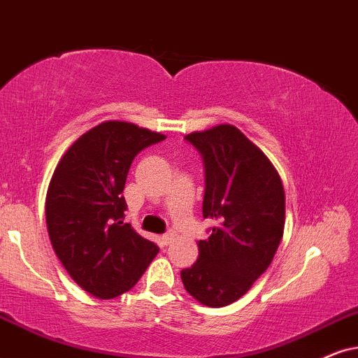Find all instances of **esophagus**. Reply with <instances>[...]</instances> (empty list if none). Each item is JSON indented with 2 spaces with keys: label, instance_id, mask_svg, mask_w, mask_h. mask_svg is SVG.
<instances>
[{
  "label": "esophagus",
  "instance_id": "34e87169",
  "mask_svg": "<svg viewBox=\"0 0 358 358\" xmlns=\"http://www.w3.org/2000/svg\"><path fill=\"white\" fill-rule=\"evenodd\" d=\"M173 238H175V233H173V231L165 233L164 236L160 238V239H162V244H165V246H166V244H170V243H171V239H173Z\"/></svg>",
  "mask_w": 358,
  "mask_h": 358
}]
</instances>
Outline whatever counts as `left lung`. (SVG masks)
Returning a JSON list of instances; mask_svg holds the SVG:
<instances>
[{
	"label": "left lung",
	"instance_id": "8db88e82",
	"mask_svg": "<svg viewBox=\"0 0 358 358\" xmlns=\"http://www.w3.org/2000/svg\"><path fill=\"white\" fill-rule=\"evenodd\" d=\"M205 165L203 218L213 220L200 256L182 271L189 296L224 307L269 268L284 233L286 196L269 158L233 125L185 137Z\"/></svg>",
	"mask_w": 358,
	"mask_h": 358
}]
</instances>
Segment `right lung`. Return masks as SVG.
I'll return each mask as SVG.
<instances>
[{
	"label": "right lung",
	"instance_id": "right-lung-1",
	"mask_svg": "<svg viewBox=\"0 0 358 358\" xmlns=\"http://www.w3.org/2000/svg\"><path fill=\"white\" fill-rule=\"evenodd\" d=\"M165 140L129 122H103L61 158L48 188L46 223L59 261L84 291L112 299L132 289L158 246L124 223L127 173L143 148Z\"/></svg>",
	"mask_w": 358,
	"mask_h": 358
}]
</instances>
